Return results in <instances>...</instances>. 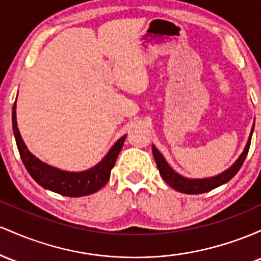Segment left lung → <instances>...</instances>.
I'll return each mask as SVG.
<instances>
[{"label":"left lung","mask_w":261,"mask_h":261,"mask_svg":"<svg viewBox=\"0 0 261 261\" xmlns=\"http://www.w3.org/2000/svg\"><path fill=\"white\" fill-rule=\"evenodd\" d=\"M254 129V125H253ZM253 129H251L250 137L245 145L244 151H243L239 159L237 160L236 164L233 166H230L229 169L225 170L224 172H222L221 175L215 177L210 178H198V180H191V178L182 177L181 175L176 174L170 166L168 163L165 162V159L163 158V155L159 153L156 148L153 145V155L154 159L156 162V166L159 169L160 175L164 178L166 184L169 186H171L172 189H175L178 192H182V194H189V195H197V194H204V192H208L211 190L216 189V187L223 185V184L228 182L230 178L234 177V175L239 171L242 168L243 163H244L245 158H247L249 148H250V142H251V136H253Z\"/></svg>","instance_id":"8db88e82"}]
</instances>
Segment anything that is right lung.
<instances>
[{"mask_svg":"<svg viewBox=\"0 0 261 261\" xmlns=\"http://www.w3.org/2000/svg\"><path fill=\"white\" fill-rule=\"evenodd\" d=\"M12 128L20 159L29 175L44 189L67 196V197H81V196L91 195L106 185L107 181L110 180L111 170L115 166L117 156L125 140V136L117 140V143L111 148L103 160L95 168L83 172H67L46 165L37 159L33 154H31V151H28L24 142L20 138L18 127H17L16 101H14L12 110Z\"/></svg>","mask_w":261,"mask_h":261,"instance_id":"1","label":"right lung"}]
</instances>
